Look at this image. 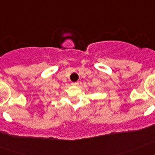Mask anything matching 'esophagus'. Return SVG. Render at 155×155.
Wrapping results in <instances>:
<instances>
[{
    "label": "esophagus",
    "instance_id": "34e87169",
    "mask_svg": "<svg viewBox=\"0 0 155 155\" xmlns=\"http://www.w3.org/2000/svg\"><path fill=\"white\" fill-rule=\"evenodd\" d=\"M78 84H79L78 82H73L71 84H72L73 86H77V85H78Z\"/></svg>",
    "mask_w": 155,
    "mask_h": 155
}]
</instances>
